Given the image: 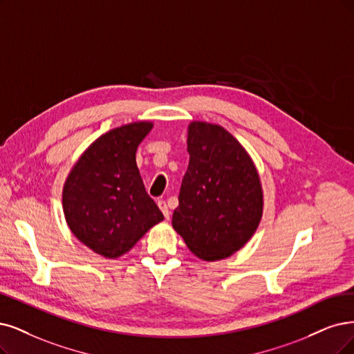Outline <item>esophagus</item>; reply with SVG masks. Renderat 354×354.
<instances>
[{
  "label": "esophagus",
  "instance_id": "1",
  "mask_svg": "<svg viewBox=\"0 0 354 354\" xmlns=\"http://www.w3.org/2000/svg\"><path fill=\"white\" fill-rule=\"evenodd\" d=\"M157 205H159V208H160V210H162V213H163L165 218H169V217H170V212H169V208H167V204H166V201H163V200L157 201Z\"/></svg>",
  "mask_w": 354,
  "mask_h": 354
}]
</instances>
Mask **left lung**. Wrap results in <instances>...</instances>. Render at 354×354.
Returning a JSON list of instances; mask_svg holds the SVG:
<instances>
[{
	"label": "left lung",
	"mask_w": 354,
	"mask_h": 354,
	"mask_svg": "<svg viewBox=\"0 0 354 354\" xmlns=\"http://www.w3.org/2000/svg\"><path fill=\"white\" fill-rule=\"evenodd\" d=\"M187 144L189 165L172 226L198 258H227L252 238L263 217L257 167L220 125L191 122Z\"/></svg>",
	"instance_id": "1"
}]
</instances>
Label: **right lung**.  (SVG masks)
I'll return each mask as SVG.
<instances>
[{"label": "right lung", "mask_w": 354, "mask_h": 354, "mask_svg": "<svg viewBox=\"0 0 354 354\" xmlns=\"http://www.w3.org/2000/svg\"><path fill=\"white\" fill-rule=\"evenodd\" d=\"M153 128L141 121L100 136L65 180L62 208L74 236L106 258L128 252L163 220L136 163L138 144Z\"/></svg>", "instance_id": "add662e5"}]
</instances>
